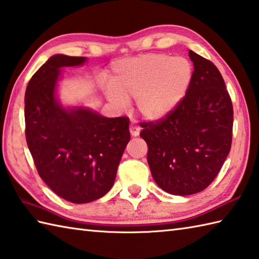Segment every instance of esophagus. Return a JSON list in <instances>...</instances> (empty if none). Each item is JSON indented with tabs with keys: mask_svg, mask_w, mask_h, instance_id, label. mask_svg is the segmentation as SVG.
<instances>
[{
	"mask_svg": "<svg viewBox=\"0 0 259 259\" xmlns=\"http://www.w3.org/2000/svg\"><path fill=\"white\" fill-rule=\"evenodd\" d=\"M130 134H131V136H133V137L139 136L140 128H139L138 125H136V124H131L130 125Z\"/></svg>",
	"mask_w": 259,
	"mask_h": 259,
	"instance_id": "obj_1",
	"label": "esophagus"
}]
</instances>
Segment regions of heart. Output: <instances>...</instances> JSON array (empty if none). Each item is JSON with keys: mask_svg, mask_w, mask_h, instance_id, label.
I'll use <instances>...</instances> for the list:
<instances>
[{"mask_svg": "<svg viewBox=\"0 0 259 259\" xmlns=\"http://www.w3.org/2000/svg\"><path fill=\"white\" fill-rule=\"evenodd\" d=\"M193 66L184 57L148 54L115 62L109 76L110 85L103 91L111 103L123 109L136 100L137 109L145 119L166 118L185 98Z\"/></svg>", "mask_w": 259, "mask_h": 259, "instance_id": "heart-1", "label": "heart"}]
</instances>
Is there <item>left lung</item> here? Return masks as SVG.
I'll return each mask as SVG.
<instances>
[{"label":"left lung","mask_w":259,"mask_h":259,"mask_svg":"<svg viewBox=\"0 0 259 259\" xmlns=\"http://www.w3.org/2000/svg\"><path fill=\"white\" fill-rule=\"evenodd\" d=\"M193 78L185 98L164 119L141 122L156 184L174 195L199 193L219 173L232 141L234 109L215 65L190 50Z\"/></svg>","instance_id":"obj_1"}]
</instances>
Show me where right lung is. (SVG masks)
Segmentation results:
<instances>
[{
	"label": "right lung",
	"instance_id": "add662e5",
	"mask_svg": "<svg viewBox=\"0 0 259 259\" xmlns=\"http://www.w3.org/2000/svg\"><path fill=\"white\" fill-rule=\"evenodd\" d=\"M85 62V57L53 56L33 74L24 96L25 138L39 176L56 194L77 204L111 190L130 140L126 116L105 118L58 102L60 68Z\"/></svg>",
	"mask_w": 259,
	"mask_h": 259
}]
</instances>
